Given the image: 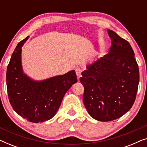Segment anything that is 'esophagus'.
Here are the masks:
<instances>
[{
    "label": "esophagus",
    "instance_id": "esophagus-1",
    "mask_svg": "<svg viewBox=\"0 0 147 147\" xmlns=\"http://www.w3.org/2000/svg\"><path fill=\"white\" fill-rule=\"evenodd\" d=\"M76 75H77L78 79V80H80V78L82 77V69L80 68H76Z\"/></svg>",
    "mask_w": 147,
    "mask_h": 147
}]
</instances>
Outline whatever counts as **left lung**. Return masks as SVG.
<instances>
[{
	"label": "left lung",
	"instance_id": "1",
	"mask_svg": "<svg viewBox=\"0 0 147 147\" xmlns=\"http://www.w3.org/2000/svg\"><path fill=\"white\" fill-rule=\"evenodd\" d=\"M112 46L107 55L86 65L80 82L87 111L98 121L108 122L126 114L133 105L139 70L130 43L107 30Z\"/></svg>",
	"mask_w": 147,
	"mask_h": 147
}]
</instances>
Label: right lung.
Wrapping results in <instances>:
<instances>
[{"mask_svg":"<svg viewBox=\"0 0 147 147\" xmlns=\"http://www.w3.org/2000/svg\"><path fill=\"white\" fill-rule=\"evenodd\" d=\"M29 37L19 42L12 54L6 80L13 110L28 121L38 123L55 115L65 93L78 80L74 70L43 80H35L24 73L22 47Z\"/></svg>","mask_w":147,"mask_h":147,"instance_id":"obj_1","label":"right lung"}]
</instances>
